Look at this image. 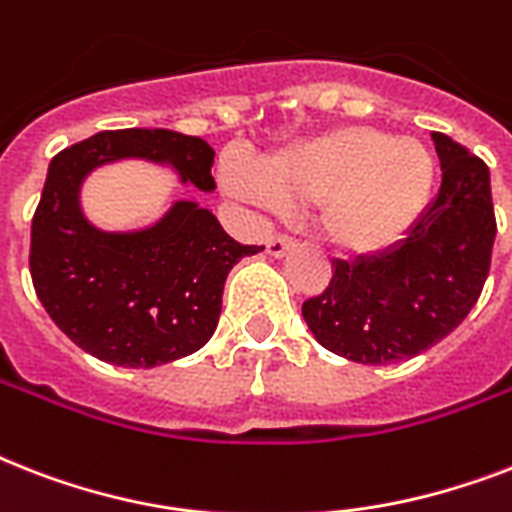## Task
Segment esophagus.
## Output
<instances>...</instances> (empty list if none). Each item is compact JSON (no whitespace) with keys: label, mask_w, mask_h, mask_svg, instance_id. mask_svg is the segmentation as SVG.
<instances>
[{"label":"esophagus","mask_w":512,"mask_h":512,"mask_svg":"<svg viewBox=\"0 0 512 512\" xmlns=\"http://www.w3.org/2000/svg\"><path fill=\"white\" fill-rule=\"evenodd\" d=\"M292 247H295V239L287 236V233H279V236H273V239L268 241V255L284 257Z\"/></svg>","instance_id":"1"}]
</instances>
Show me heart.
Segmentation results:
<instances>
[{"label": "heart", "instance_id": "1", "mask_svg": "<svg viewBox=\"0 0 512 512\" xmlns=\"http://www.w3.org/2000/svg\"><path fill=\"white\" fill-rule=\"evenodd\" d=\"M225 191L257 207L319 204L324 239L350 257L385 252L428 207L436 162L420 140L369 127H342L284 148L260 164L223 159Z\"/></svg>", "mask_w": 512, "mask_h": 512}]
</instances>
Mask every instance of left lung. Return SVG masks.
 <instances>
[{
    "instance_id": "8db88e82",
    "label": "left lung",
    "mask_w": 512,
    "mask_h": 512,
    "mask_svg": "<svg viewBox=\"0 0 512 512\" xmlns=\"http://www.w3.org/2000/svg\"><path fill=\"white\" fill-rule=\"evenodd\" d=\"M441 188L398 247L335 260L321 295L303 303L313 337L358 364H393L452 335L478 303L497 236L489 167L433 132Z\"/></svg>"
}]
</instances>
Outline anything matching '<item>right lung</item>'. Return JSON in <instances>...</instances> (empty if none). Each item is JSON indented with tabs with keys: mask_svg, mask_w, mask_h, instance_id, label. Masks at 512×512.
Returning <instances> with one entry per match:
<instances>
[{
	"mask_svg": "<svg viewBox=\"0 0 512 512\" xmlns=\"http://www.w3.org/2000/svg\"><path fill=\"white\" fill-rule=\"evenodd\" d=\"M172 164L183 183L215 188L207 140L172 130H106L52 156L31 220L28 268L44 311L90 356L148 369L191 356L212 337L223 287L241 257L209 209L177 201L151 228L106 233L87 223L79 185L116 159Z\"/></svg>",
	"mask_w": 512,
	"mask_h": 512,
	"instance_id": "obj_1",
	"label": "right lung"
}]
</instances>
